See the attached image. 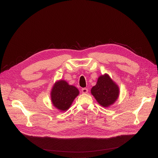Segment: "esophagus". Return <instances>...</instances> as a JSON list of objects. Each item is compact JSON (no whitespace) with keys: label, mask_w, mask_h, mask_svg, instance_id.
<instances>
[{"label":"esophagus","mask_w":158,"mask_h":158,"mask_svg":"<svg viewBox=\"0 0 158 158\" xmlns=\"http://www.w3.org/2000/svg\"><path fill=\"white\" fill-rule=\"evenodd\" d=\"M81 90H82V92L83 94H86V93L88 92V89H87V88H82V89H81Z\"/></svg>","instance_id":"1"}]
</instances>
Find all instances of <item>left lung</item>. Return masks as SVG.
I'll use <instances>...</instances> for the list:
<instances>
[{"instance_id": "8db88e82", "label": "left lung", "mask_w": 158, "mask_h": 158, "mask_svg": "<svg viewBox=\"0 0 158 158\" xmlns=\"http://www.w3.org/2000/svg\"><path fill=\"white\" fill-rule=\"evenodd\" d=\"M91 93L99 104L107 107L117 99L119 89L110 77L106 74L98 77L96 85L91 89Z\"/></svg>"}]
</instances>
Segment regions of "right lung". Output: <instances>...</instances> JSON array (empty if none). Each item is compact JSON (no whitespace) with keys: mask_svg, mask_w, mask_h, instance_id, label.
Returning a JSON list of instances; mask_svg holds the SVG:
<instances>
[{"mask_svg":"<svg viewBox=\"0 0 158 158\" xmlns=\"http://www.w3.org/2000/svg\"><path fill=\"white\" fill-rule=\"evenodd\" d=\"M78 89L64 81L57 82L52 89L51 96L52 104L60 110H68L79 94Z\"/></svg>","mask_w":158,"mask_h":158,"instance_id":"1","label":"right lung"}]
</instances>
